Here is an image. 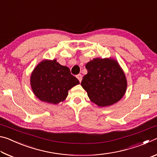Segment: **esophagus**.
Listing matches in <instances>:
<instances>
[{
  "label": "esophagus",
  "instance_id": "1",
  "mask_svg": "<svg viewBox=\"0 0 157 157\" xmlns=\"http://www.w3.org/2000/svg\"><path fill=\"white\" fill-rule=\"evenodd\" d=\"M76 77H77V78L78 79V80H79V82H81V81H82V76L81 74H78V75H76Z\"/></svg>",
  "mask_w": 157,
  "mask_h": 157
}]
</instances>
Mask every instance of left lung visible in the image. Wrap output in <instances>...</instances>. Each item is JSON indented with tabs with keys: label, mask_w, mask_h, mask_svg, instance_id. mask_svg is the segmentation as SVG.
Returning a JSON list of instances; mask_svg holds the SVG:
<instances>
[{
	"label": "left lung",
	"mask_w": 157,
	"mask_h": 157,
	"mask_svg": "<svg viewBox=\"0 0 157 157\" xmlns=\"http://www.w3.org/2000/svg\"><path fill=\"white\" fill-rule=\"evenodd\" d=\"M81 85L93 102L106 107L120 100L126 91L125 75L116 60L95 58L86 64Z\"/></svg>",
	"instance_id": "left-lung-1"
}]
</instances>
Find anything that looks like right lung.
<instances>
[{"instance_id":"add662e5","label":"right lung","mask_w":157,"mask_h":157,"mask_svg":"<svg viewBox=\"0 0 157 157\" xmlns=\"http://www.w3.org/2000/svg\"><path fill=\"white\" fill-rule=\"evenodd\" d=\"M34 95L43 102L56 105L63 101L68 91L79 82L71 75L67 66L60 65L56 59L39 63L30 78Z\"/></svg>"}]
</instances>
